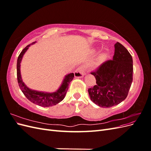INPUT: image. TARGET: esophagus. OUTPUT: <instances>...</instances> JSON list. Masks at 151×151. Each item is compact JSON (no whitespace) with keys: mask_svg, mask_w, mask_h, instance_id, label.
Wrapping results in <instances>:
<instances>
[{"mask_svg":"<svg viewBox=\"0 0 151 151\" xmlns=\"http://www.w3.org/2000/svg\"><path fill=\"white\" fill-rule=\"evenodd\" d=\"M85 75V67L81 65L80 67L77 68L74 72V76L76 78H81Z\"/></svg>","mask_w":151,"mask_h":151,"instance_id":"1","label":"esophagus"}]
</instances>
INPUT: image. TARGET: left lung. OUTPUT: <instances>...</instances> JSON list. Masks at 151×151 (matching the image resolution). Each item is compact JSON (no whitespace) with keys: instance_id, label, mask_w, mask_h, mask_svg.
Listing matches in <instances>:
<instances>
[{"instance_id":"obj_1","label":"left lung","mask_w":151,"mask_h":151,"mask_svg":"<svg viewBox=\"0 0 151 151\" xmlns=\"http://www.w3.org/2000/svg\"><path fill=\"white\" fill-rule=\"evenodd\" d=\"M133 60L123 45L116 42L113 60L106 61L91 72L96 84L88 89L93 103L102 108L117 105L127 97L133 81Z\"/></svg>"}]
</instances>
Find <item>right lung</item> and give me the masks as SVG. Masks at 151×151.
Masks as SVG:
<instances>
[{
  "instance_id": "1",
  "label": "right lung",
  "mask_w": 151,
  "mask_h": 151,
  "mask_svg": "<svg viewBox=\"0 0 151 151\" xmlns=\"http://www.w3.org/2000/svg\"><path fill=\"white\" fill-rule=\"evenodd\" d=\"M35 43V42L32 43L31 44L28 45L26 46L19 54V57L17 58V83L19 84V88L21 91L24 94L26 98L32 103L38 105V106L42 107H49L52 106L62 101L64 99L67 91L70 82L74 79V73H70L67 76H65L64 79H63L62 85L58 90H57L54 93H45L41 92V91H37L35 90H32L27 87L24 83L22 82L21 71H20V63L21 62L22 57L24 54L27 51V50L31 45Z\"/></svg>"
}]
</instances>
